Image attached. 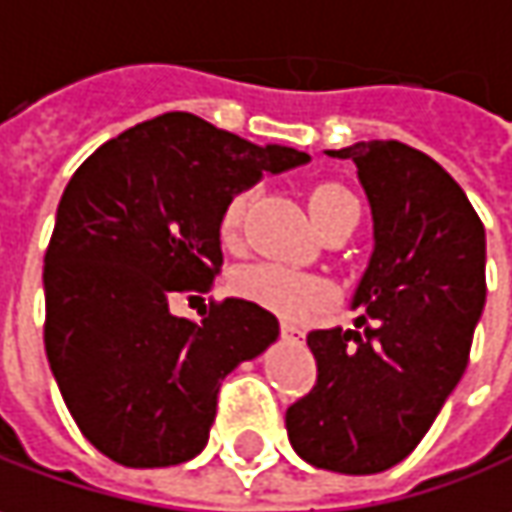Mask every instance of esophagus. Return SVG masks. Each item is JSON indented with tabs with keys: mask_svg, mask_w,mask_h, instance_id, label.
Wrapping results in <instances>:
<instances>
[{
	"mask_svg": "<svg viewBox=\"0 0 512 512\" xmlns=\"http://www.w3.org/2000/svg\"><path fill=\"white\" fill-rule=\"evenodd\" d=\"M280 332H283V338H289V341H303V329L295 326V323H280Z\"/></svg>",
	"mask_w": 512,
	"mask_h": 512,
	"instance_id": "34e87169",
	"label": "esophagus"
}]
</instances>
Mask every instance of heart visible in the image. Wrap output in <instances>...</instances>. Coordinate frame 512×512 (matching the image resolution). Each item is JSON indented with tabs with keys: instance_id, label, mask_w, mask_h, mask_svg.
<instances>
[{
	"instance_id": "b5f03b06",
	"label": "heart",
	"mask_w": 512,
	"mask_h": 512,
	"mask_svg": "<svg viewBox=\"0 0 512 512\" xmlns=\"http://www.w3.org/2000/svg\"><path fill=\"white\" fill-rule=\"evenodd\" d=\"M252 194H255L252 189H240L226 200V206L220 212V240L226 246L237 243L243 217H246V209L252 203ZM349 209H358V203L338 183H321L309 191V212H312L318 226H326L329 220L341 217ZM229 286L237 298L263 306L269 312L286 315V318L309 315L312 309H318L329 300L326 280L292 269V266H283V263H269V260L240 266L229 280Z\"/></svg>"
}]
</instances>
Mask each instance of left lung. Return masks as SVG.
<instances>
[{"instance_id":"left-lung-1","label":"left lung","mask_w":512,"mask_h":512,"mask_svg":"<svg viewBox=\"0 0 512 512\" xmlns=\"http://www.w3.org/2000/svg\"><path fill=\"white\" fill-rule=\"evenodd\" d=\"M352 160L372 212L355 329H315L318 384L286 410L312 467L372 476L410 456L461 381L484 312L487 240L476 209L433 157L398 140L326 151Z\"/></svg>"}]
</instances>
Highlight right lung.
Wrapping results in <instances>:
<instances>
[{"label": "right lung", "mask_w": 512, "mask_h": 512, "mask_svg": "<svg viewBox=\"0 0 512 512\" xmlns=\"http://www.w3.org/2000/svg\"><path fill=\"white\" fill-rule=\"evenodd\" d=\"M309 163L186 111L100 145L62 191L45 252V352L82 435L123 467H168L209 441L220 381L278 341L243 298L203 321L177 295L209 292L223 266L220 212L263 174Z\"/></svg>", "instance_id": "add662e5"}]
</instances>
